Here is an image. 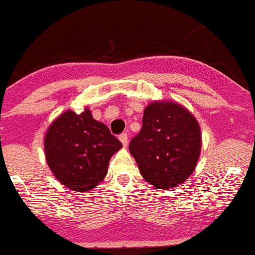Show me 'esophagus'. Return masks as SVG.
I'll list each match as a JSON object with an SVG mask.
<instances>
[{"mask_svg": "<svg viewBox=\"0 0 255 255\" xmlns=\"http://www.w3.org/2000/svg\"><path fill=\"white\" fill-rule=\"evenodd\" d=\"M119 139H120V142L123 143V145L124 147H128V134H121V135L119 136Z\"/></svg>", "mask_w": 255, "mask_h": 255, "instance_id": "obj_1", "label": "esophagus"}]
</instances>
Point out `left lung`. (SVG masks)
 <instances>
[{
    "label": "left lung",
    "instance_id": "8db88e82",
    "mask_svg": "<svg viewBox=\"0 0 255 255\" xmlns=\"http://www.w3.org/2000/svg\"><path fill=\"white\" fill-rule=\"evenodd\" d=\"M129 151L144 180L157 190H170L195 171L201 152L199 121L182 104L153 101L144 108L142 130Z\"/></svg>",
    "mask_w": 255,
    "mask_h": 255
}]
</instances>
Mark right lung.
Wrapping results in <instances>:
<instances>
[{
    "mask_svg": "<svg viewBox=\"0 0 255 255\" xmlns=\"http://www.w3.org/2000/svg\"><path fill=\"white\" fill-rule=\"evenodd\" d=\"M121 147L88 107L81 113L72 110L60 113L43 138L50 170L63 186L76 192L94 190L106 178L111 157Z\"/></svg>",
    "mask_w": 255,
    "mask_h": 255,
    "instance_id": "add662e5",
    "label": "right lung"
}]
</instances>
